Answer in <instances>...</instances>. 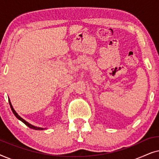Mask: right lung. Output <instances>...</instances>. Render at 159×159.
Here are the masks:
<instances>
[{"mask_svg":"<svg viewBox=\"0 0 159 159\" xmlns=\"http://www.w3.org/2000/svg\"><path fill=\"white\" fill-rule=\"evenodd\" d=\"M8 101H9V104H10L11 108V110H12V112L14 113V114L15 115V116H16V118L19 119V120H20L21 121H22V122H23L24 124H25V125H27V127H29L30 128H31V129H35V130H43V129H45V128H42V127H35V126H34V125H31V124H30L29 122H27V121H25V119L21 118V117L20 116H19V115L18 114H17V113L16 112V111L14 110V108H13V106H12V105H11V101H10V99L8 100Z\"/></svg>","mask_w":159,"mask_h":159,"instance_id":"obj_1","label":"right lung"}]
</instances>
